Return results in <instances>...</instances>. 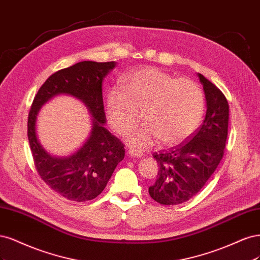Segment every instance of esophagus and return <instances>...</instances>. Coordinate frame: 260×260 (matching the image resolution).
Wrapping results in <instances>:
<instances>
[{
    "mask_svg": "<svg viewBox=\"0 0 260 260\" xmlns=\"http://www.w3.org/2000/svg\"><path fill=\"white\" fill-rule=\"evenodd\" d=\"M128 154H129L131 156H134V157H141V156H142V153H141V152L136 151V150H134V149H129V150H128Z\"/></svg>",
    "mask_w": 260,
    "mask_h": 260,
    "instance_id": "obj_1",
    "label": "esophagus"
}]
</instances>
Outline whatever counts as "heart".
<instances>
[{"instance_id":"b5f03b06","label":"heart","mask_w":260,"mask_h":260,"mask_svg":"<svg viewBox=\"0 0 260 260\" xmlns=\"http://www.w3.org/2000/svg\"><path fill=\"white\" fill-rule=\"evenodd\" d=\"M204 109L197 83L176 79L155 68L141 69L124 80L122 88L108 91L106 110L112 128L125 135L142 119L146 122L129 136V142L147 148L158 141L173 145L194 132Z\"/></svg>"}]
</instances>
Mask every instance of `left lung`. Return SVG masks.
<instances>
[{
	"mask_svg": "<svg viewBox=\"0 0 260 260\" xmlns=\"http://www.w3.org/2000/svg\"><path fill=\"white\" fill-rule=\"evenodd\" d=\"M202 83L206 114L202 125L179 145L153 153L157 179L149 194L157 203L177 205L193 198L214 174L223 156L228 136L229 105L222 91L198 73Z\"/></svg>",
	"mask_w": 260,
	"mask_h": 260,
	"instance_id": "obj_1",
	"label": "left lung"
}]
</instances>
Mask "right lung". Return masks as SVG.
I'll use <instances>...</instances> for the list:
<instances>
[{
    "label": "right lung",
    "mask_w": 260,
    "mask_h": 260,
    "mask_svg": "<svg viewBox=\"0 0 260 260\" xmlns=\"http://www.w3.org/2000/svg\"><path fill=\"white\" fill-rule=\"evenodd\" d=\"M115 67V61H81L52 74L36 95L28 116V139L37 171L46 185L58 194L75 202L98 197L125 155L124 145L105 127L103 80ZM80 99L92 115L90 136L69 157L47 154L36 136L39 109L57 94Z\"/></svg>",
    "instance_id": "right-lung-1"
}]
</instances>
